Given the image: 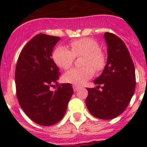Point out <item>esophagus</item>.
<instances>
[{
    "instance_id": "1",
    "label": "esophagus",
    "mask_w": 147,
    "mask_h": 147,
    "mask_svg": "<svg viewBox=\"0 0 147 147\" xmlns=\"http://www.w3.org/2000/svg\"><path fill=\"white\" fill-rule=\"evenodd\" d=\"M73 89H74V90L75 92L78 89H79V87L76 86V85H73Z\"/></svg>"
}]
</instances>
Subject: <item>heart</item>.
Wrapping results in <instances>:
<instances>
[{"label": "heart", "instance_id": "b5f03b06", "mask_svg": "<svg viewBox=\"0 0 147 147\" xmlns=\"http://www.w3.org/2000/svg\"><path fill=\"white\" fill-rule=\"evenodd\" d=\"M71 50L64 46H58L54 50L52 57L55 64L62 69H68L74 61L75 57L84 56L82 68H73L63 75V80L73 85H81L105 66V54L99 50V45L90 38H81L70 43ZM94 69H92V67Z\"/></svg>", "mask_w": 147, "mask_h": 147}]
</instances>
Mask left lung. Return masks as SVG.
<instances>
[{"instance_id":"8db88e82","label":"left lung","mask_w":147,"mask_h":147,"mask_svg":"<svg viewBox=\"0 0 147 147\" xmlns=\"http://www.w3.org/2000/svg\"><path fill=\"white\" fill-rule=\"evenodd\" d=\"M107 61L103 72L93 81L96 88H87L85 103L98 119H112L124 112L134 94L136 71L129 51L121 39L106 32ZM100 86L102 90H98Z\"/></svg>"}]
</instances>
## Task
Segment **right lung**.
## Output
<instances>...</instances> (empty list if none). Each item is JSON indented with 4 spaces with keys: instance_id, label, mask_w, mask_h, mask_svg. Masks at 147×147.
<instances>
[{
    "instance_id": "add662e5",
    "label": "right lung",
    "mask_w": 147,
    "mask_h": 147,
    "mask_svg": "<svg viewBox=\"0 0 147 147\" xmlns=\"http://www.w3.org/2000/svg\"><path fill=\"white\" fill-rule=\"evenodd\" d=\"M60 37L38 34L22 49L15 70L17 98L29 119L42 126L59 122L74 90L69 83L58 85L59 69L51 58ZM58 88L52 92L51 86Z\"/></svg>"
}]
</instances>
